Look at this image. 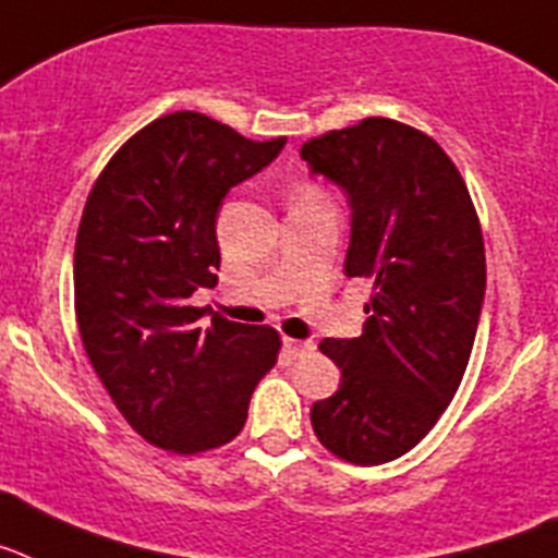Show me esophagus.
<instances>
[{
  "mask_svg": "<svg viewBox=\"0 0 558 558\" xmlns=\"http://www.w3.org/2000/svg\"><path fill=\"white\" fill-rule=\"evenodd\" d=\"M283 348H286V353H289V356H294V360H298V356H306V353L314 351V342H312V339L286 337Z\"/></svg>",
  "mask_w": 558,
  "mask_h": 558,
  "instance_id": "esophagus-1",
  "label": "esophagus"
}]
</instances>
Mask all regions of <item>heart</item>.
Listing matches in <instances>:
<instances>
[{"instance_id":"1","label":"heart","mask_w":558,"mask_h":558,"mask_svg":"<svg viewBox=\"0 0 558 558\" xmlns=\"http://www.w3.org/2000/svg\"><path fill=\"white\" fill-rule=\"evenodd\" d=\"M317 196H323V193H319L317 187L303 185V187H298V191H294V196H292V198H317Z\"/></svg>"}]
</instances>
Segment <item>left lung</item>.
<instances>
[{
  "mask_svg": "<svg viewBox=\"0 0 558 558\" xmlns=\"http://www.w3.org/2000/svg\"><path fill=\"white\" fill-rule=\"evenodd\" d=\"M300 157L351 198L345 275L373 280L362 337L319 342L342 379L312 407L314 435L379 466L438 424L466 373L486 294L481 219L447 151L399 120L319 134Z\"/></svg>",
  "mask_w": 558,
  "mask_h": 558,
  "instance_id": "left-lung-1",
  "label": "left lung"
}]
</instances>
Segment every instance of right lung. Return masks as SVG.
<instances>
[{
	"label": "right lung",
	"mask_w": 558,
	"mask_h": 558,
	"mask_svg": "<svg viewBox=\"0 0 558 558\" xmlns=\"http://www.w3.org/2000/svg\"><path fill=\"white\" fill-rule=\"evenodd\" d=\"M283 145L173 111L125 140L92 185L75 241L77 331L114 407L154 447L230 444L278 362L275 328L225 317L202 328L187 298L219 283L221 198Z\"/></svg>",
	"instance_id": "1"
}]
</instances>
